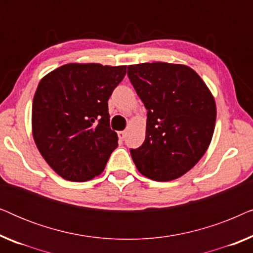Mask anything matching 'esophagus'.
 <instances>
[{"mask_svg": "<svg viewBox=\"0 0 253 253\" xmlns=\"http://www.w3.org/2000/svg\"><path fill=\"white\" fill-rule=\"evenodd\" d=\"M126 130L119 131V138H120L121 140H123L124 138H126Z\"/></svg>", "mask_w": 253, "mask_h": 253, "instance_id": "34e87169", "label": "esophagus"}]
</instances>
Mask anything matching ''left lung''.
<instances>
[{"mask_svg":"<svg viewBox=\"0 0 253 253\" xmlns=\"http://www.w3.org/2000/svg\"><path fill=\"white\" fill-rule=\"evenodd\" d=\"M127 76L147 109L144 143L131 150L138 171L158 182L181 177L203 158L212 140L216 120L213 94L184 64L129 65Z\"/></svg>","mask_w":253,"mask_h":253,"instance_id":"obj_1","label":"left lung"}]
</instances>
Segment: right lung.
<instances>
[{
	"mask_svg": "<svg viewBox=\"0 0 253 253\" xmlns=\"http://www.w3.org/2000/svg\"><path fill=\"white\" fill-rule=\"evenodd\" d=\"M126 74V65L69 63L40 81L32 106L33 139L61 177L85 182L103 171L119 145L109 126L108 99Z\"/></svg>",
	"mask_w": 253,
	"mask_h": 253,
	"instance_id": "right-lung-1",
	"label": "right lung"
}]
</instances>
